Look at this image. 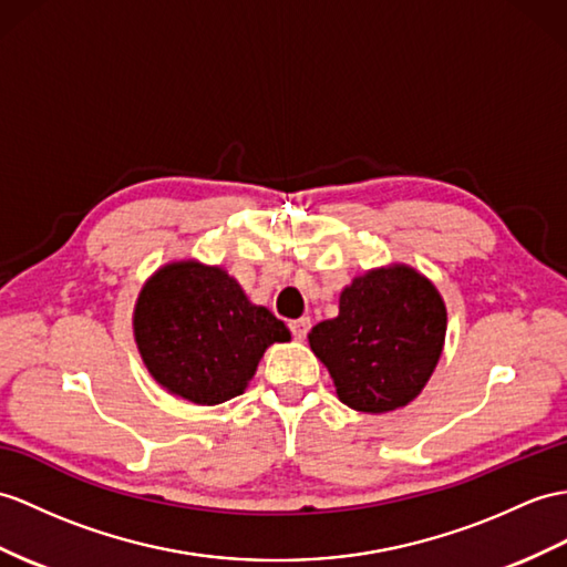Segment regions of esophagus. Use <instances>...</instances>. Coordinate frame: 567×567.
Instances as JSON below:
<instances>
[{
    "mask_svg": "<svg viewBox=\"0 0 567 567\" xmlns=\"http://www.w3.org/2000/svg\"><path fill=\"white\" fill-rule=\"evenodd\" d=\"M291 334H293V339H298V341H302L308 337V331H310V327H312V322H310V317H300V320H293L291 324Z\"/></svg>",
    "mask_w": 567,
    "mask_h": 567,
    "instance_id": "esophagus-1",
    "label": "esophagus"
}]
</instances>
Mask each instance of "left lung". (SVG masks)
Returning <instances> with one entry per match:
<instances>
[{"label":"left lung","instance_id":"left-lung-1","mask_svg":"<svg viewBox=\"0 0 567 567\" xmlns=\"http://www.w3.org/2000/svg\"><path fill=\"white\" fill-rule=\"evenodd\" d=\"M447 312L435 286L409 267L358 276L339 315L310 331V349L347 406L382 413L409 404L437 365Z\"/></svg>","mask_w":567,"mask_h":567}]
</instances>
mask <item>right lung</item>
Masks as SVG:
<instances>
[{
    "label": "right lung",
    "instance_id": "add662e5",
    "mask_svg": "<svg viewBox=\"0 0 567 567\" xmlns=\"http://www.w3.org/2000/svg\"><path fill=\"white\" fill-rule=\"evenodd\" d=\"M134 337L158 384L214 406L238 396L267 347L288 341L291 331L267 308L252 306L224 269L177 261L144 286Z\"/></svg>",
    "mask_w": 567,
    "mask_h": 567
}]
</instances>
